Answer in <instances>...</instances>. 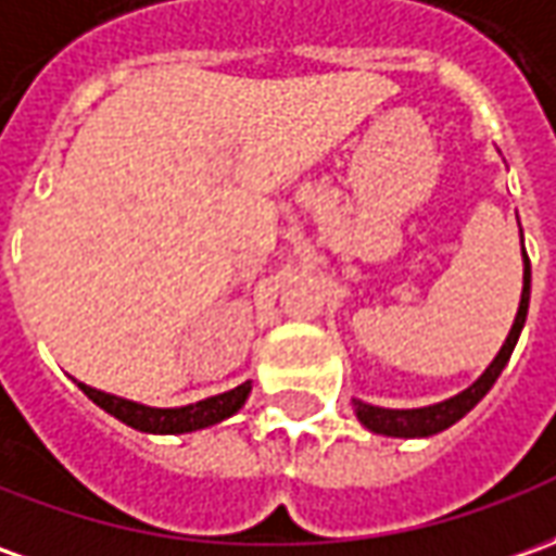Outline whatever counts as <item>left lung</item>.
<instances>
[{
  "instance_id": "obj_1",
  "label": "left lung",
  "mask_w": 556,
  "mask_h": 556,
  "mask_svg": "<svg viewBox=\"0 0 556 556\" xmlns=\"http://www.w3.org/2000/svg\"><path fill=\"white\" fill-rule=\"evenodd\" d=\"M527 308H530V256H527V251H523V290H520L518 315H515L511 332H508V339H505V344L500 348L496 359H493L488 369H484V375L478 378L476 384H472V388H466L463 393H457V396H451V400L427 405V408H378V405H369V402L354 400V412H357L359 424H363L366 430L381 432V435H396V439L435 435V432L447 430L451 424H457L463 415H469L478 402L484 400V393L493 388V381H496L500 372L505 369V363H508L511 351H515V344H518L523 320H527Z\"/></svg>"
}]
</instances>
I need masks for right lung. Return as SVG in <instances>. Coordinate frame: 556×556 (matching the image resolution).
<instances>
[{
  "label": "right lung",
  "instance_id": "add662e5",
  "mask_svg": "<svg viewBox=\"0 0 556 556\" xmlns=\"http://www.w3.org/2000/svg\"><path fill=\"white\" fill-rule=\"evenodd\" d=\"M78 388L90 396V400L105 408L109 415H114L117 420H124L126 427L141 432H193L202 430V427H212L224 417L236 415L248 393H251V381H244L236 390H227L220 396H208V400L193 402V405H184V408H151V405H139V402L121 400V396H111V393H102V390L87 388L80 384Z\"/></svg>",
  "mask_w": 556,
  "mask_h": 556
}]
</instances>
